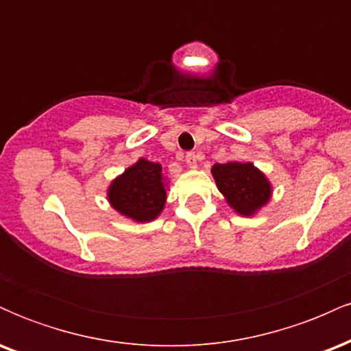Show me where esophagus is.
I'll return each mask as SVG.
<instances>
[{
	"mask_svg": "<svg viewBox=\"0 0 351 351\" xmlns=\"http://www.w3.org/2000/svg\"><path fill=\"white\" fill-rule=\"evenodd\" d=\"M186 165L189 168H196V165H198V158H196V155L193 152H189L186 155Z\"/></svg>",
	"mask_w": 351,
	"mask_h": 351,
	"instance_id": "1",
	"label": "esophagus"
}]
</instances>
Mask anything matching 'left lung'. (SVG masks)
Listing matches in <instances>:
<instances>
[{
  "mask_svg": "<svg viewBox=\"0 0 351 351\" xmlns=\"http://www.w3.org/2000/svg\"><path fill=\"white\" fill-rule=\"evenodd\" d=\"M211 173L217 189L237 215L254 216L271 201V181L251 162L216 163Z\"/></svg>",
  "mask_w": 351,
  "mask_h": 351,
  "instance_id": "1",
  "label": "left lung"
}]
</instances>
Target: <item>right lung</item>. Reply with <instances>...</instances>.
<instances>
[{"instance_id":"1","label":"right lung","mask_w":351,"mask_h":351,"mask_svg":"<svg viewBox=\"0 0 351 351\" xmlns=\"http://www.w3.org/2000/svg\"><path fill=\"white\" fill-rule=\"evenodd\" d=\"M167 186L162 165L138 158L108 184L107 199L117 213L128 219L150 223L163 211Z\"/></svg>"}]
</instances>
